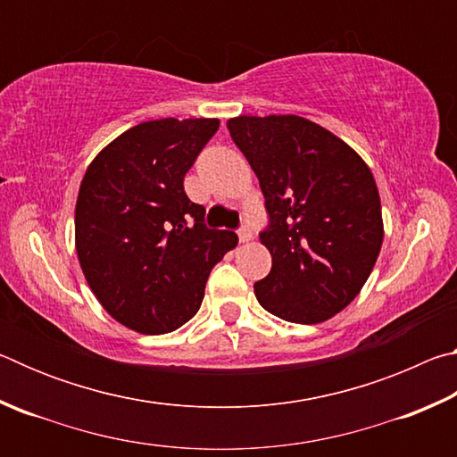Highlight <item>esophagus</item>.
Wrapping results in <instances>:
<instances>
[{"label":"esophagus","instance_id":"1","mask_svg":"<svg viewBox=\"0 0 457 457\" xmlns=\"http://www.w3.org/2000/svg\"><path fill=\"white\" fill-rule=\"evenodd\" d=\"M252 236H253V231H252V228H250V226H242V228L237 229V237H239V242H250Z\"/></svg>","mask_w":457,"mask_h":457}]
</instances>
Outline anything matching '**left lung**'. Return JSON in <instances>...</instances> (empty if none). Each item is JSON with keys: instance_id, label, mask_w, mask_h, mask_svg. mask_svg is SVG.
Instances as JSON below:
<instances>
[{"instance_id": "1", "label": "left lung", "mask_w": 457, "mask_h": 457, "mask_svg": "<svg viewBox=\"0 0 457 457\" xmlns=\"http://www.w3.org/2000/svg\"><path fill=\"white\" fill-rule=\"evenodd\" d=\"M229 135L256 173L270 274L258 303L288 322L316 324L349 306L383 244L373 173L349 145L296 114L236 117Z\"/></svg>"}]
</instances>
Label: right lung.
<instances>
[{
    "instance_id": "obj_1",
    "label": "right lung",
    "mask_w": 457,
    "mask_h": 457,
    "mask_svg": "<svg viewBox=\"0 0 457 457\" xmlns=\"http://www.w3.org/2000/svg\"><path fill=\"white\" fill-rule=\"evenodd\" d=\"M218 119H161L129 129L96 154L76 201V252L104 311L143 335L179 328L237 236L205 226L185 173Z\"/></svg>"
}]
</instances>
